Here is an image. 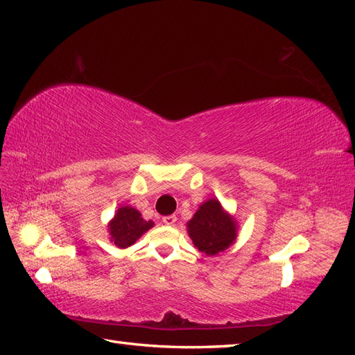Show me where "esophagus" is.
<instances>
[{"label":"esophagus","instance_id":"obj_1","mask_svg":"<svg viewBox=\"0 0 355 355\" xmlns=\"http://www.w3.org/2000/svg\"><path fill=\"white\" fill-rule=\"evenodd\" d=\"M177 222V216L175 215H169V216H164L163 218V224L166 225H174Z\"/></svg>","mask_w":355,"mask_h":355}]
</instances>
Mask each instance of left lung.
Listing matches in <instances>:
<instances>
[{"label":"left lung","mask_w":355,"mask_h":355,"mask_svg":"<svg viewBox=\"0 0 355 355\" xmlns=\"http://www.w3.org/2000/svg\"><path fill=\"white\" fill-rule=\"evenodd\" d=\"M189 236L201 252L215 255L228 248L236 239V224L222 210L218 200L204 202L187 224Z\"/></svg>","instance_id":"8db88e82"}]
</instances>
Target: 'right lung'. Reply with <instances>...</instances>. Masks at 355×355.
I'll list each match as a JSON object with an SVG mask.
<instances>
[{"label": "right lung", "mask_w": 355, "mask_h": 355, "mask_svg": "<svg viewBox=\"0 0 355 355\" xmlns=\"http://www.w3.org/2000/svg\"><path fill=\"white\" fill-rule=\"evenodd\" d=\"M154 225L153 220H145L133 207H121L110 222L112 241L118 248H127Z\"/></svg>", "instance_id": "right-lung-1"}]
</instances>
